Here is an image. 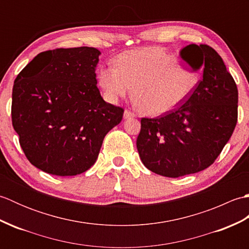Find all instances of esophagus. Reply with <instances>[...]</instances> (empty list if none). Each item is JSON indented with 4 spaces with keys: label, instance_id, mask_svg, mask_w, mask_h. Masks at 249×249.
<instances>
[{
    "label": "esophagus",
    "instance_id": "esophagus-1",
    "mask_svg": "<svg viewBox=\"0 0 249 249\" xmlns=\"http://www.w3.org/2000/svg\"><path fill=\"white\" fill-rule=\"evenodd\" d=\"M123 118L125 120L130 119V118H135V113L131 112V111H129V110H125L124 111V114H123Z\"/></svg>",
    "mask_w": 249,
    "mask_h": 249
}]
</instances>
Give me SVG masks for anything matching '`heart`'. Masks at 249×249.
Returning <instances> with one entry per match:
<instances>
[{
  "label": "heart",
  "instance_id": "heart-1",
  "mask_svg": "<svg viewBox=\"0 0 249 249\" xmlns=\"http://www.w3.org/2000/svg\"><path fill=\"white\" fill-rule=\"evenodd\" d=\"M181 65L160 48L131 50L116 56L115 66L99 68L98 84L110 103L125 96L131 87V97L142 113L166 114L186 102L198 86V73Z\"/></svg>",
  "mask_w": 249,
  "mask_h": 249
}]
</instances>
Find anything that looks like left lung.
Here are the masks:
<instances>
[{
	"instance_id": "left-lung-1",
	"label": "left lung",
	"mask_w": 249,
	"mask_h": 249,
	"mask_svg": "<svg viewBox=\"0 0 249 249\" xmlns=\"http://www.w3.org/2000/svg\"><path fill=\"white\" fill-rule=\"evenodd\" d=\"M179 56L202 79L181 107L156 119H141L137 149L143 165L167 178L210 167L237 122V88L220 55L208 45H188Z\"/></svg>"
}]
</instances>
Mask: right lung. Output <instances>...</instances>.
I'll return each instance as SVG.
<instances>
[{"label": "right lung", "mask_w": 249, "mask_h": 249, "mask_svg": "<svg viewBox=\"0 0 249 249\" xmlns=\"http://www.w3.org/2000/svg\"><path fill=\"white\" fill-rule=\"evenodd\" d=\"M100 51L93 47L37 54L16 78L12 120L29 161L47 173L77 176L96 161L105 136L124 110L97 88Z\"/></svg>", "instance_id": "right-lung-1"}]
</instances>
